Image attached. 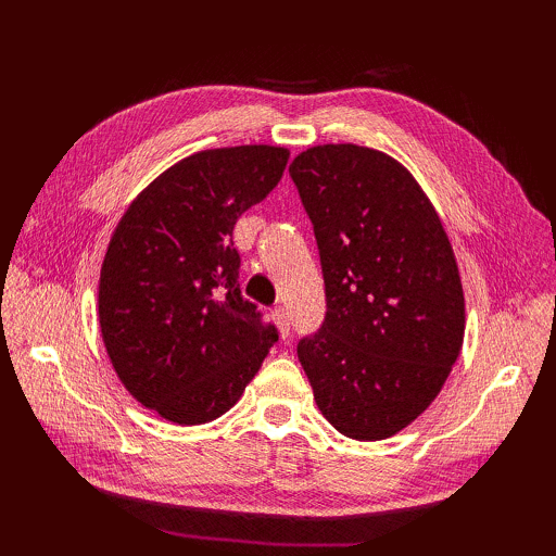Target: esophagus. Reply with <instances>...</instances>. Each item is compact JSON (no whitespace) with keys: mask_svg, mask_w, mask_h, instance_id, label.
Listing matches in <instances>:
<instances>
[{"mask_svg":"<svg viewBox=\"0 0 556 556\" xmlns=\"http://www.w3.org/2000/svg\"><path fill=\"white\" fill-rule=\"evenodd\" d=\"M271 317H275V323L279 327V334L287 339L289 337V329H291V323H289V313H287L285 305H277V308L271 311Z\"/></svg>","mask_w":556,"mask_h":556,"instance_id":"1","label":"esophagus"}]
</instances>
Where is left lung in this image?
I'll return each instance as SVG.
<instances>
[{
  "label": "left lung",
  "instance_id": "left-lung-1",
  "mask_svg": "<svg viewBox=\"0 0 556 556\" xmlns=\"http://www.w3.org/2000/svg\"><path fill=\"white\" fill-rule=\"evenodd\" d=\"M289 174L313 222L327 299L299 361L341 434L387 440L432 404L464 344L452 243L413 174L380 150L315 146Z\"/></svg>",
  "mask_w": 556,
  "mask_h": 556
}]
</instances>
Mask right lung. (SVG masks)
Listing matches in <instances>:
<instances>
[{
    "instance_id": "right-lung-1",
    "label": "right lung",
    "mask_w": 556,
    "mask_h": 556,
    "mask_svg": "<svg viewBox=\"0 0 556 556\" xmlns=\"http://www.w3.org/2000/svg\"><path fill=\"white\" fill-rule=\"evenodd\" d=\"M289 150L215 148L176 162L116 224L100 271L102 341L136 401L179 425L227 413L279 339L239 289L233 224Z\"/></svg>"
}]
</instances>
